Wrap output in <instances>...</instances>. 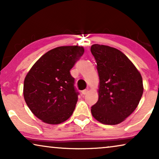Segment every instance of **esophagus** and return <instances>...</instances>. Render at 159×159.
<instances>
[{
    "label": "esophagus",
    "instance_id": "esophagus-1",
    "mask_svg": "<svg viewBox=\"0 0 159 159\" xmlns=\"http://www.w3.org/2000/svg\"><path fill=\"white\" fill-rule=\"evenodd\" d=\"M88 89H85V90L82 91V95H86L87 93H88Z\"/></svg>",
    "mask_w": 159,
    "mask_h": 159
}]
</instances>
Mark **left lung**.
I'll return each mask as SVG.
<instances>
[{
    "mask_svg": "<svg viewBox=\"0 0 159 159\" xmlns=\"http://www.w3.org/2000/svg\"><path fill=\"white\" fill-rule=\"evenodd\" d=\"M91 53L97 63L98 101L91 107L94 118L104 125L122 122L135 110L143 93L140 73L122 52L94 44Z\"/></svg>",
    "mask_w": 159,
    "mask_h": 159,
    "instance_id": "8db88e82",
    "label": "left lung"
}]
</instances>
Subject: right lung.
<instances>
[{
    "label": "right lung",
    "mask_w": 159,
    "mask_h": 159,
    "mask_svg": "<svg viewBox=\"0 0 159 159\" xmlns=\"http://www.w3.org/2000/svg\"><path fill=\"white\" fill-rule=\"evenodd\" d=\"M84 53V48L61 46L48 51L26 76L23 94L34 116L43 122L58 125L73 114L78 100L70 70Z\"/></svg>",
    "instance_id": "1"
}]
</instances>
